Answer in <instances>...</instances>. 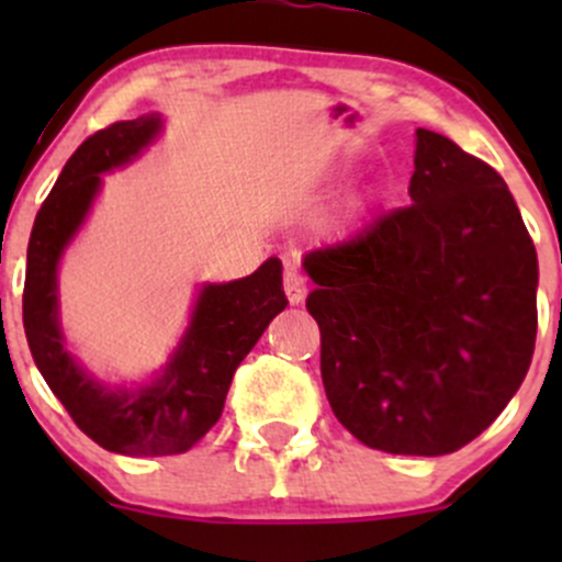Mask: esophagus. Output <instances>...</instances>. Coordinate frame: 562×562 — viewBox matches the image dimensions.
Listing matches in <instances>:
<instances>
[{"instance_id": "34e87169", "label": "esophagus", "mask_w": 562, "mask_h": 562, "mask_svg": "<svg viewBox=\"0 0 562 562\" xmlns=\"http://www.w3.org/2000/svg\"><path fill=\"white\" fill-rule=\"evenodd\" d=\"M282 288H285V296L291 304H302L304 296H307V280L293 269L285 271V277H282Z\"/></svg>"}]
</instances>
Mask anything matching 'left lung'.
Here are the masks:
<instances>
[{"mask_svg": "<svg viewBox=\"0 0 562 562\" xmlns=\"http://www.w3.org/2000/svg\"><path fill=\"white\" fill-rule=\"evenodd\" d=\"M411 206L304 258L321 375L345 429L389 454L479 438L536 348L538 258L506 181L416 130Z\"/></svg>", "mask_w": 562, "mask_h": 562, "instance_id": "obj_1", "label": "left lung"}]
</instances>
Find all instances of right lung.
I'll use <instances>...</instances> for the list:
<instances>
[{"mask_svg":"<svg viewBox=\"0 0 562 562\" xmlns=\"http://www.w3.org/2000/svg\"><path fill=\"white\" fill-rule=\"evenodd\" d=\"M160 130V113H146L89 135L40 206L26 249L24 331L40 375L83 435L127 457H168L192 449L223 416L236 367L288 304L277 258L245 280L203 285L171 361L140 389L105 386L67 353L56 291L61 252L92 209L103 184L100 173L135 160Z\"/></svg>","mask_w":562,"mask_h":562,"instance_id":"add662e5","label":"right lung"}]
</instances>
